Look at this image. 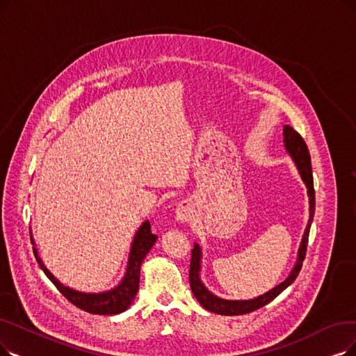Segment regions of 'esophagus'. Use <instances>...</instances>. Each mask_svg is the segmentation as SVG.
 Listing matches in <instances>:
<instances>
[{
	"mask_svg": "<svg viewBox=\"0 0 356 356\" xmlns=\"http://www.w3.org/2000/svg\"><path fill=\"white\" fill-rule=\"evenodd\" d=\"M175 218L179 222H188L190 218H191V207H190V204H186V203L178 204V207L175 210Z\"/></svg>",
	"mask_w": 356,
	"mask_h": 356,
	"instance_id": "34e87169",
	"label": "esophagus"
}]
</instances>
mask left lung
Instances as JSON below:
<instances>
[{"mask_svg":"<svg viewBox=\"0 0 356 356\" xmlns=\"http://www.w3.org/2000/svg\"><path fill=\"white\" fill-rule=\"evenodd\" d=\"M283 145H285V150L292 158L298 172L301 175V179L304 181L305 187H307V194H308V203H309V218L308 223L304 231L302 239H301V245L300 250H298L296 255V261L291 270V273L288 277L280 282L277 286L272 288L267 291L263 295H259L252 298V300H223L220 296H216L215 293H211L202 282L200 272H202V247L197 243L194 244V250L191 252V264H190V285L194 296L197 298V301L200 302L206 309L215 312V314L220 316H241V314H248L251 311L259 309L268 304L270 301H273L275 298L285 291L291 283L296 279V276L300 275L302 261L305 259V251H307V244H308V235H309V227L312 223V219H314V211H316V193H314V182H312V170H311V158H309V152L305 145L304 138L298 134L291 125H283Z\"/></svg>","mask_w":356,"mask_h":356,"instance_id":"8db88e82","label":"left lung"}]
</instances>
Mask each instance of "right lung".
<instances>
[{"label":"right lung","mask_w":356,"mask_h":356,"mask_svg":"<svg viewBox=\"0 0 356 356\" xmlns=\"http://www.w3.org/2000/svg\"><path fill=\"white\" fill-rule=\"evenodd\" d=\"M31 239H32V244L35 245L32 235H31ZM156 239H158V236L152 234L150 222L145 220L140 225L133 238L130 254H129V261H127L125 273L121 282L117 286H113L112 289L104 291V292H80L63 285V283L45 267L44 261H42V259L39 257L36 247H33V254L38 260V264L40 266L42 270H44V273L71 304H74L76 307L84 311L92 312V314L113 316V314L124 312L133 304L138 291L141 263H143L147 252L154 245Z\"/></svg>","instance_id":"right-lung-1"}]
</instances>
